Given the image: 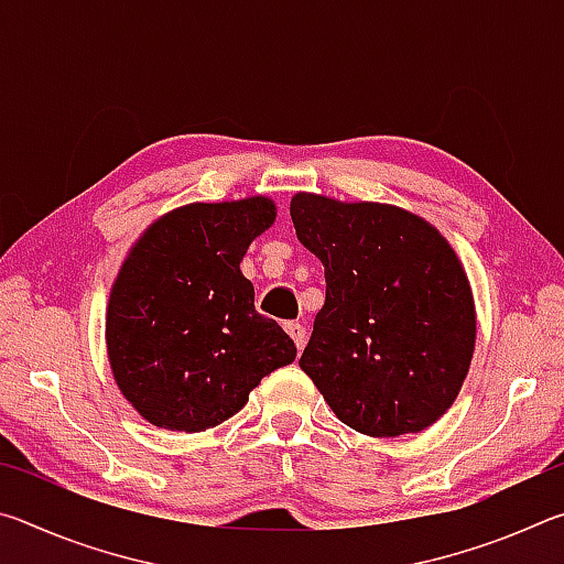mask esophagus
Instances as JSON below:
<instances>
[{
	"mask_svg": "<svg viewBox=\"0 0 564 564\" xmlns=\"http://www.w3.org/2000/svg\"><path fill=\"white\" fill-rule=\"evenodd\" d=\"M283 328H285V333H289V336L293 338L295 348L303 350V348H305V338H308V336H305V328L301 326V323H299V321H289Z\"/></svg>",
	"mask_w": 564,
	"mask_h": 564,
	"instance_id": "esophagus-1",
	"label": "esophagus"
}]
</instances>
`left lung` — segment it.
Here are the masks:
<instances>
[{"mask_svg":"<svg viewBox=\"0 0 564 564\" xmlns=\"http://www.w3.org/2000/svg\"><path fill=\"white\" fill-rule=\"evenodd\" d=\"M326 303L299 366L352 431L420 433L455 403L475 350L467 275L435 226L390 204L295 194Z\"/></svg>","mask_w":564,"mask_h":564,"instance_id":"8db88e82","label":"left lung"}]
</instances>
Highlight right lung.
I'll list each match as a JSON object with an SVG mask.
<instances>
[{"instance_id":"obj_1","label":"right lung","mask_w":564,"mask_h":564,"mask_svg":"<svg viewBox=\"0 0 564 564\" xmlns=\"http://www.w3.org/2000/svg\"><path fill=\"white\" fill-rule=\"evenodd\" d=\"M271 198L188 204L151 224L123 261L107 308V350L123 398L151 425L202 433L246 405L293 340L253 305L241 273Z\"/></svg>"}]
</instances>
